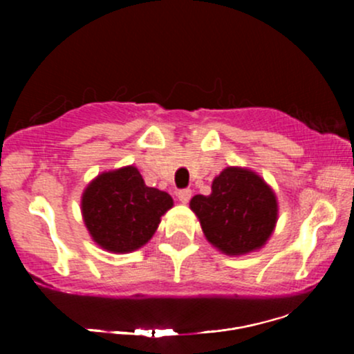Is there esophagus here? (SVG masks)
<instances>
[{"label":"esophagus","mask_w":354,"mask_h":354,"mask_svg":"<svg viewBox=\"0 0 354 354\" xmlns=\"http://www.w3.org/2000/svg\"><path fill=\"white\" fill-rule=\"evenodd\" d=\"M191 198V189H180L178 191V200L181 203H188Z\"/></svg>","instance_id":"34e87169"}]
</instances>
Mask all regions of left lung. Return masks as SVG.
Masks as SVG:
<instances>
[{
    "instance_id": "8db88e82",
    "label": "left lung",
    "mask_w": 354,
    "mask_h": 354,
    "mask_svg": "<svg viewBox=\"0 0 354 354\" xmlns=\"http://www.w3.org/2000/svg\"><path fill=\"white\" fill-rule=\"evenodd\" d=\"M189 208L206 239L230 256L265 246L278 221L274 191L259 174L238 166L223 169L213 180L209 196L196 194Z\"/></svg>"
}]
</instances>
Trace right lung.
Listing matches in <instances>:
<instances>
[{
	"label": "right lung",
	"instance_id": "right-lung-1",
	"mask_svg": "<svg viewBox=\"0 0 354 354\" xmlns=\"http://www.w3.org/2000/svg\"><path fill=\"white\" fill-rule=\"evenodd\" d=\"M171 206L173 198L146 186L135 166L98 174L81 198L89 234L111 253H129L145 246Z\"/></svg>",
	"mask_w": 354,
	"mask_h": 354
}]
</instances>
